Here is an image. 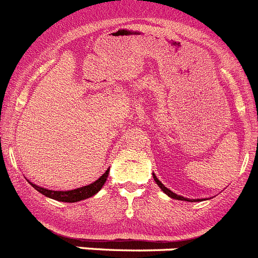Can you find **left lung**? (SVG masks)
<instances>
[{"instance_id": "1", "label": "left lung", "mask_w": 258, "mask_h": 258, "mask_svg": "<svg viewBox=\"0 0 258 258\" xmlns=\"http://www.w3.org/2000/svg\"><path fill=\"white\" fill-rule=\"evenodd\" d=\"M153 179H155V181H156V183H157V185H159V187H160V189H161L162 191L165 192L166 196H168V197H170V198L179 199V201H187V202H198V201H201V199H189V198H185V197L177 196L176 192L170 191V190L168 189V187H165V186L162 185V183H161V181H159V178H157V177H156L155 174H153Z\"/></svg>"}]
</instances>
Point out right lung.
Listing matches in <instances>:
<instances>
[{"mask_svg": "<svg viewBox=\"0 0 258 258\" xmlns=\"http://www.w3.org/2000/svg\"><path fill=\"white\" fill-rule=\"evenodd\" d=\"M107 176H109V170H106L102 176L99 177L97 181H94L93 183H90V185L82 186V187H79V189L67 190V191H55V190L44 189V187H40V186L30 182V181H29V183L32 186V187H34V189L38 190L40 194H43V196H45V197H48V198L55 199V201H60V202L73 203V202H79V201H82V199L90 198V197H93L94 194H97L99 190L102 189V186L105 185L106 179H107Z\"/></svg>", "mask_w": 258, "mask_h": 258, "instance_id": "1", "label": "right lung"}]
</instances>
